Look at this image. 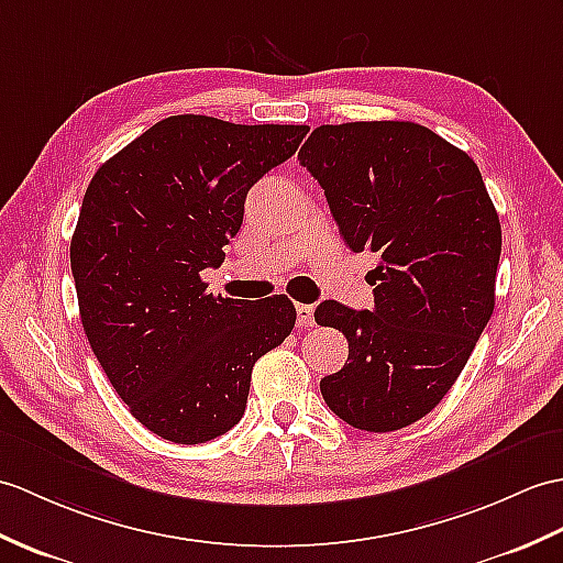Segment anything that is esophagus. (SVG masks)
Returning a JSON list of instances; mask_svg holds the SVG:
<instances>
[{"label":"esophagus","instance_id":"34e87169","mask_svg":"<svg viewBox=\"0 0 563 563\" xmlns=\"http://www.w3.org/2000/svg\"><path fill=\"white\" fill-rule=\"evenodd\" d=\"M297 325L299 329H311L313 325V307L311 305H297Z\"/></svg>","mask_w":563,"mask_h":563}]
</instances>
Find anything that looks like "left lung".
<instances>
[{
	"mask_svg": "<svg viewBox=\"0 0 563 563\" xmlns=\"http://www.w3.org/2000/svg\"><path fill=\"white\" fill-rule=\"evenodd\" d=\"M297 161L350 250L378 256L372 311H313L350 347L321 396L355 429L408 427L449 394L492 317L499 216L475 161L415 122L323 124Z\"/></svg>",
	"mask_w": 563,
	"mask_h": 563,
	"instance_id": "8db88e82",
	"label": "left lung"
}]
</instances>
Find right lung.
<instances>
[{
  "label": "right lung",
  "instance_id": "right-lung-1",
  "mask_svg": "<svg viewBox=\"0 0 563 563\" xmlns=\"http://www.w3.org/2000/svg\"><path fill=\"white\" fill-rule=\"evenodd\" d=\"M297 124L175 114L98 167L71 238L78 311L129 412L167 441L206 443L242 420L252 369L290 335L285 295L246 307L206 292L244 199L307 136Z\"/></svg>",
  "mask_w": 563,
  "mask_h": 563
}]
</instances>
